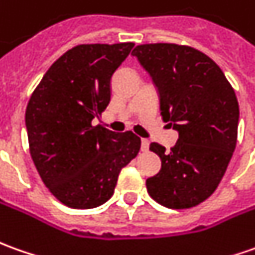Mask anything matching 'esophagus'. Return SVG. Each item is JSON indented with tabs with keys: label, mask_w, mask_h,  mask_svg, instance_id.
<instances>
[{
	"label": "esophagus",
	"mask_w": 255,
	"mask_h": 255,
	"mask_svg": "<svg viewBox=\"0 0 255 255\" xmlns=\"http://www.w3.org/2000/svg\"><path fill=\"white\" fill-rule=\"evenodd\" d=\"M148 148H149V141H148V139H145V138L141 139V150L145 152V150H148Z\"/></svg>",
	"instance_id": "34e87169"
}]
</instances>
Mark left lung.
Wrapping results in <instances>:
<instances>
[{
    "instance_id": "obj_1",
    "label": "left lung",
    "mask_w": 255,
    "mask_h": 255,
    "mask_svg": "<svg viewBox=\"0 0 255 255\" xmlns=\"http://www.w3.org/2000/svg\"><path fill=\"white\" fill-rule=\"evenodd\" d=\"M132 55L152 78L162 119L178 132L170 150L150 143L162 167L146 180L148 193L166 208L195 207L216 190L236 148V93L216 62L193 47L141 44Z\"/></svg>"
}]
</instances>
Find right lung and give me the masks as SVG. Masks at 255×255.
I'll list each match as a JSON object with an SVG mask.
<instances>
[{"label":"right lung","mask_w":255,"mask_h":255,"mask_svg":"<svg viewBox=\"0 0 255 255\" xmlns=\"http://www.w3.org/2000/svg\"><path fill=\"white\" fill-rule=\"evenodd\" d=\"M134 43L81 44L48 68L27 103L26 129L33 163L64 205L96 208L112 198L121 169L141 138L92 126L110 103V81Z\"/></svg>","instance_id":"1"}]
</instances>
